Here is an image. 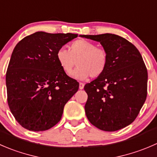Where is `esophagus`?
I'll return each mask as SVG.
<instances>
[{"instance_id": "obj_1", "label": "esophagus", "mask_w": 157, "mask_h": 157, "mask_svg": "<svg viewBox=\"0 0 157 157\" xmlns=\"http://www.w3.org/2000/svg\"><path fill=\"white\" fill-rule=\"evenodd\" d=\"M83 87H84V84H83V83H81V82H80V83H79V89L83 90Z\"/></svg>"}]
</instances>
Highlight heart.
<instances>
[{
    "mask_svg": "<svg viewBox=\"0 0 157 157\" xmlns=\"http://www.w3.org/2000/svg\"><path fill=\"white\" fill-rule=\"evenodd\" d=\"M56 58L62 71L67 75L72 72L77 61V67L72 75L78 80H85L90 76L92 78L100 77L108 63L106 50L83 39L73 42L69 47V51L64 48L58 49Z\"/></svg>",
    "mask_w": 157,
    "mask_h": 157,
    "instance_id": "obj_1",
    "label": "heart"
}]
</instances>
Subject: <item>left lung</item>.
Here are the masks:
<instances>
[{"label":"left lung","mask_w":157,"mask_h":157,"mask_svg":"<svg viewBox=\"0 0 157 157\" xmlns=\"http://www.w3.org/2000/svg\"><path fill=\"white\" fill-rule=\"evenodd\" d=\"M80 36L100 42L108 54L103 74L84 86L86 117L104 131L124 128L135 121L147 99L148 74L142 56L133 44L118 35Z\"/></svg>","instance_id":"1"}]
</instances>
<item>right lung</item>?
Returning a JSON list of instances; mask_svg holds the SVG:
<instances>
[{"label":"right lung","mask_w":157,"mask_h":157,"mask_svg":"<svg viewBox=\"0 0 157 157\" xmlns=\"http://www.w3.org/2000/svg\"><path fill=\"white\" fill-rule=\"evenodd\" d=\"M76 37L71 33L38 31L13 49L6 73L7 103L24 128L44 131L55 126L78 90V82L64 74L56 58L58 49Z\"/></svg>","instance_id":"add662e5"}]
</instances>
